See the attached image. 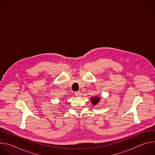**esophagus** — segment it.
Wrapping results in <instances>:
<instances>
[{
    "label": "esophagus",
    "mask_w": 155,
    "mask_h": 155,
    "mask_svg": "<svg viewBox=\"0 0 155 155\" xmlns=\"http://www.w3.org/2000/svg\"><path fill=\"white\" fill-rule=\"evenodd\" d=\"M75 96H77V97H79L80 96H81V93L80 92V91H77V92H75Z\"/></svg>",
    "instance_id": "esophagus-1"
}]
</instances>
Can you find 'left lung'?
Listing matches in <instances>:
<instances>
[{
    "label": "left lung",
    "instance_id": "obj_1",
    "mask_svg": "<svg viewBox=\"0 0 155 155\" xmlns=\"http://www.w3.org/2000/svg\"><path fill=\"white\" fill-rule=\"evenodd\" d=\"M101 100V97H93L91 99V102L94 105H96L99 104V101Z\"/></svg>",
    "mask_w": 155,
    "mask_h": 155
}]
</instances>
